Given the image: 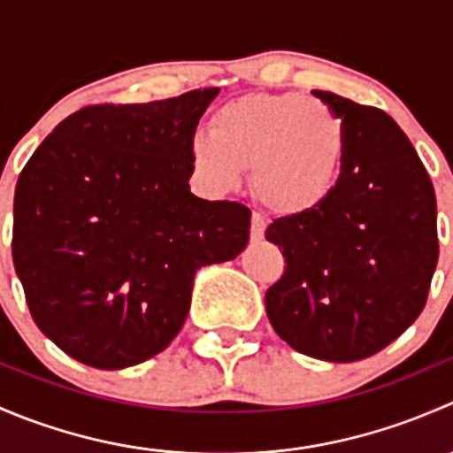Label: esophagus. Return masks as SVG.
Wrapping results in <instances>:
<instances>
[{
  "label": "esophagus",
  "instance_id": "obj_1",
  "mask_svg": "<svg viewBox=\"0 0 453 453\" xmlns=\"http://www.w3.org/2000/svg\"><path fill=\"white\" fill-rule=\"evenodd\" d=\"M265 234V219L260 214H252V230H250V236L252 241H260Z\"/></svg>",
  "mask_w": 453,
  "mask_h": 453
}]
</instances>
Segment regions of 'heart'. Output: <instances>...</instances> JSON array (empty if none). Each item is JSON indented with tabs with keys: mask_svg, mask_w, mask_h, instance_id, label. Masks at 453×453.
<instances>
[{
	"mask_svg": "<svg viewBox=\"0 0 453 453\" xmlns=\"http://www.w3.org/2000/svg\"><path fill=\"white\" fill-rule=\"evenodd\" d=\"M344 125L328 104L298 94H250L221 104L210 135L190 140V162L212 190L239 186L252 168V193L276 214H304L340 181Z\"/></svg>",
	"mask_w": 453,
	"mask_h": 453,
	"instance_id": "heart-1",
	"label": "heart"
}]
</instances>
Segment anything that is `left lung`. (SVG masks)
Wrapping results in <instances>:
<instances>
[{
	"instance_id": "obj_1",
	"label": "left lung",
	"mask_w": 453,
	"mask_h": 453,
	"mask_svg": "<svg viewBox=\"0 0 453 453\" xmlns=\"http://www.w3.org/2000/svg\"><path fill=\"white\" fill-rule=\"evenodd\" d=\"M313 96L344 125V166L324 203L276 219L265 232L287 263L265 307L273 331L298 353L357 362L423 311L438 263L436 195L386 111L333 91Z\"/></svg>"
}]
</instances>
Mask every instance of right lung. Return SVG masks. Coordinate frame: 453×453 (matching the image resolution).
Returning a JSON list of instances; mask_svg holds the SVG:
<instances>
[{"mask_svg":"<svg viewBox=\"0 0 453 453\" xmlns=\"http://www.w3.org/2000/svg\"><path fill=\"white\" fill-rule=\"evenodd\" d=\"M217 87L140 104H89L21 171L12 263L32 319L63 353L120 370L162 353L199 267L236 258L250 208L190 193V140Z\"/></svg>","mask_w":453,"mask_h":453,"instance_id":"right-lung-1","label":"right lung"}]
</instances>
